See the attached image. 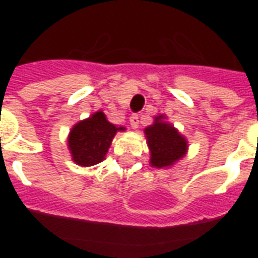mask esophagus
<instances>
[{
    "mask_svg": "<svg viewBox=\"0 0 258 258\" xmlns=\"http://www.w3.org/2000/svg\"><path fill=\"white\" fill-rule=\"evenodd\" d=\"M130 124L134 130H137L139 127V116L138 115H131L130 116Z\"/></svg>",
    "mask_w": 258,
    "mask_h": 258,
    "instance_id": "obj_1",
    "label": "esophagus"
}]
</instances>
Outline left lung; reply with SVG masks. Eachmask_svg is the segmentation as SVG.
<instances>
[{
	"label": "left lung",
	"mask_w": 258,
	"mask_h": 258,
	"mask_svg": "<svg viewBox=\"0 0 258 258\" xmlns=\"http://www.w3.org/2000/svg\"><path fill=\"white\" fill-rule=\"evenodd\" d=\"M146 142L150 150V165L155 169H170L187 154V139L159 113L154 123L145 128Z\"/></svg>",
	"instance_id": "left-lung-1"
}]
</instances>
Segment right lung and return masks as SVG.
Returning a JSON list of instances; mask_svg holds the SVG:
<instances>
[{
	"label": "right lung",
	"mask_w": 258,
	"mask_h": 258,
	"mask_svg": "<svg viewBox=\"0 0 258 258\" xmlns=\"http://www.w3.org/2000/svg\"><path fill=\"white\" fill-rule=\"evenodd\" d=\"M119 131H125V127L112 124L101 109L78 121L68 135V150L72 161L83 167L100 163Z\"/></svg>",
	"instance_id": "1"
}]
</instances>
